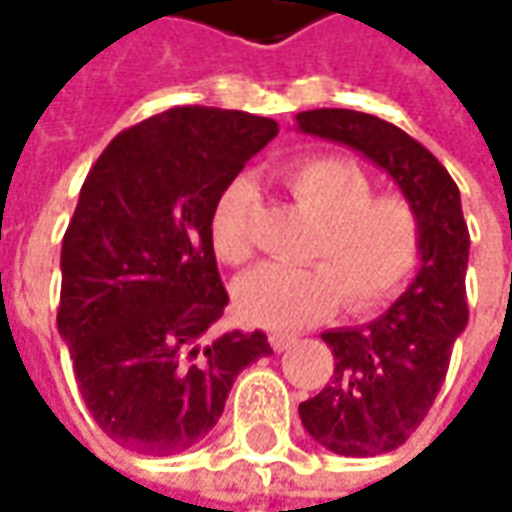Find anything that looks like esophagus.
I'll return each mask as SVG.
<instances>
[{"instance_id": "1", "label": "esophagus", "mask_w": 512, "mask_h": 512, "mask_svg": "<svg viewBox=\"0 0 512 512\" xmlns=\"http://www.w3.org/2000/svg\"><path fill=\"white\" fill-rule=\"evenodd\" d=\"M267 342H270V347H273L276 353H282V350H287L290 344L296 342V336H293V333H282V330H273V333L267 336Z\"/></svg>"}]
</instances>
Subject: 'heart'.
<instances>
[{
  "instance_id": "obj_1",
  "label": "heart",
  "mask_w": 512,
  "mask_h": 512,
  "mask_svg": "<svg viewBox=\"0 0 512 512\" xmlns=\"http://www.w3.org/2000/svg\"><path fill=\"white\" fill-rule=\"evenodd\" d=\"M290 193L319 219L307 247L316 265H262L233 287L239 316L250 325L296 327L330 316L344 299L350 313L382 307L407 282L419 262V216L396 196H373V179L344 156H305L282 170ZM256 190L236 179L222 190L210 216V245L227 265L253 253L250 213Z\"/></svg>"
}]
</instances>
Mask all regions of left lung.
Wrapping results in <instances>:
<instances>
[{
    "label": "left lung",
    "mask_w": 512,
    "mask_h": 512,
    "mask_svg": "<svg viewBox=\"0 0 512 512\" xmlns=\"http://www.w3.org/2000/svg\"><path fill=\"white\" fill-rule=\"evenodd\" d=\"M302 133L359 150L399 185L419 216L422 265L393 307L362 327L322 333L333 376L299 404L305 430L339 456H382L410 439L442 390L456 336L467 327L464 273L470 233L444 165L402 128L359 110L296 116Z\"/></svg>",
    "instance_id": "1"
}]
</instances>
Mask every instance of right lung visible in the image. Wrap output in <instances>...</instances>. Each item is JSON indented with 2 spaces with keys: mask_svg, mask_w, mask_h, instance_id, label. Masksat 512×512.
<instances>
[{
  "mask_svg": "<svg viewBox=\"0 0 512 512\" xmlns=\"http://www.w3.org/2000/svg\"><path fill=\"white\" fill-rule=\"evenodd\" d=\"M276 133L242 110L170 108L122 130L82 185L56 325L90 416L128 450L205 439L239 370L273 353L262 330L210 336L227 305L210 216Z\"/></svg>",
  "mask_w": 512,
  "mask_h": 512,
  "instance_id": "right-lung-1",
  "label": "right lung"
}]
</instances>
